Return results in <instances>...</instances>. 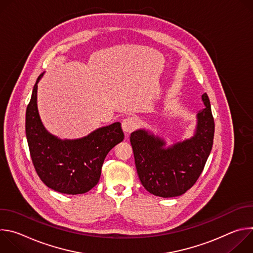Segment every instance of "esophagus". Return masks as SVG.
<instances>
[{
	"instance_id": "1",
	"label": "esophagus",
	"mask_w": 253,
	"mask_h": 253,
	"mask_svg": "<svg viewBox=\"0 0 253 253\" xmlns=\"http://www.w3.org/2000/svg\"><path fill=\"white\" fill-rule=\"evenodd\" d=\"M137 127V122L133 117H127L122 121V129L126 134L133 132Z\"/></svg>"
}]
</instances>
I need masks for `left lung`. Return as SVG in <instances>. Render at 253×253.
Here are the masks:
<instances>
[{
	"label": "left lung",
	"instance_id": "left-lung-1",
	"mask_svg": "<svg viewBox=\"0 0 253 253\" xmlns=\"http://www.w3.org/2000/svg\"><path fill=\"white\" fill-rule=\"evenodd\" d=\"M202 101L205 108L196 116L195 133L190 139L165 147L164 139L145 129L131 133L137 173L144 188L151 194L164 198L182 195L202 173L214 137V119L206 93Z\"/></svg>",
	"mask_w": 253,
	"mask_h": 253
}]
</instances>
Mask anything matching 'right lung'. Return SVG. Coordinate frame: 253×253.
<instances>
[{"label":"right lung","instance_id":"obj_1","mask_svg":"<svg viewBox=\"0 0 253 253\" xmlns=\"http://www.w3.org/2000/svg\"><path fill=\"white\" fill-rule=\"evenodd\" d=\"M33 88L26 111V136L32 162L42 181L64 194H83L91 190L101 176L105 157L124 139L120 122L101 127L80 139L62 140L49 133L39 116L37 89Z\"/></svg>","mask_w":253,"mask_h":253}]
</instances>
